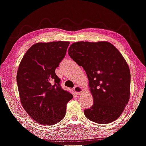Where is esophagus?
<instances>
[{"label":"esophagus","mask_w":146,"mask_h":146,"mask_svg":"<svg viewBox=\"0 0 146 146\" xmlns=\"http://www.w3.org/2000/svg\"><path fill=\"white\" fill-rule=\"evenodd\" d=\"M73 90H74V92H75L76 94L78 95L81 94L82 92V88L79 86H75Z\"/></svg>","instance_id":"obj_1"}]
</instances>
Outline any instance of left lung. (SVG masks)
Wrapping results in <instances>:
<instances>
[{
    "label": "left lung",
    "instance_id": "8db88e82",
    "mask_svg": "<svg viewBox=\"0 0 146 146\" xmlns=\"http://www.w3.org/2000/svg\"><path fill=\"white\" fill-rule=\"evenodd\" d=\"M68 54L89 80L94 104L84 110L86 118L104 125L118 119L130 95L129 67L121 52L107 41H80L70 46Z\"/></svg>",
    "mask_w": 146,
    "mask_h": 146
}]
</instances>
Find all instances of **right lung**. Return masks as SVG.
Listing matches in <instances>:
<instances>
[{"label": "right lung", "mask_w": 146, "mask_h": 146, "mask_svg": "<svg viewBox=\"0 0 146 146\" xmlns=\"http://www.w3.org/2000/svg\"><path fill=\"white\" fill-rule=\"evenodd\" d=\"M69 44L68 41L36 43L19 65L16 79L21 105L40 125H52L62 121L67 104L73 98L62 88L55 73Z\"/></svg>", "instance_id": "add662e5"}]
</instances>
